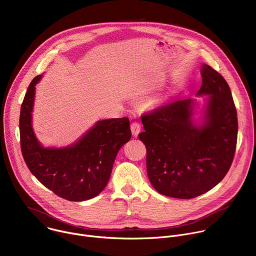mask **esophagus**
I'll list each match as a JSON object with an SVG mask.
<instances>
[{
    "label": "esophagus",
    "mask_w": 256,
    "mask_h": 256,
    "mask_svg": "<svg viewBox=\"0 0 256 256\" xmlns=\"http://www.w3.org/2000/svg\"><path fill=\"white\" fill-rule=\"evenodd\" d=\"M130 130H132V134L134 136H138V134H140V124L136 122H132L130 124Z\"/></svg>",
    "instance_id": "1"
}]
</instances>
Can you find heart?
<instances>
[{"instance_id":"b5f03b06","label":"heart","mask_w":256,"mask_h":256,"mask_svg":"<svg viewBox=\"0 0 256 256\" xmlns=\"http://www.w3.org/2000/svg\"><path fill=\"white\" fill-rule=\"evenodd\" d=\"M155 105H157V104H155Z\"/></svg>"}]
</instances>
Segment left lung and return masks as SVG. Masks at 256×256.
Listing matches in <instances>:
<instances>
[{
    "mask_svg": "<svg viewBox=\"0 0 256 256\" xmlns=\"http://www.w3.org/2000/svg\"><path fill=\"white\" fill-rule=\"evenodd\" d=\"M200 75V106L196 99L178 100L142 118L148 177L166 196L188 200L210 190L235 154L238 122L229 85L206 64Z\"/></svg>",
    "mask_w": 256,
    "mask_h": 256,
    "instance_id": "left-lung-1",
    "label": "left lung"
}]
</instances>
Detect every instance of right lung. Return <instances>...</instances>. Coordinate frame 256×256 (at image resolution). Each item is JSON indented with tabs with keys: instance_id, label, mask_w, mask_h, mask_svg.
Masks as SVG:
<instances>
[{
	"instance_id": "right-lung-1",
	"label": "right lung",
	"mask_w": 256,
	"mask_h": 256,
	"mask_svg": "<svg viewBox=\"0 0 256 256\" xmlns=\"http://www.w3.org/2000/svg\"><path fill=\"white\" fill-rule=\"evenodd\" d=\"M35 77L25 94L20 112V142L30 172L60 198L83 202L98 196L107 186L116 157L132 136L128 118L102 120L76 142L64 147H44L32 126Z\"/></svg>"
}]
</instances>
